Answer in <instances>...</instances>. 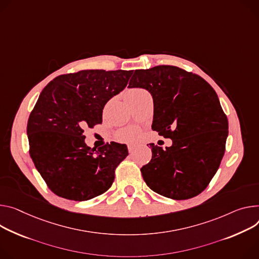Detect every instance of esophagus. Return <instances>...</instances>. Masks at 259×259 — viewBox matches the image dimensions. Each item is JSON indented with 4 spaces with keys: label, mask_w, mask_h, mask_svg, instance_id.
<instances>
[{
    "label": "esophagus",
    "mask_w": 259,
    "mask_h": 259,
    "mask_svg": "<svg viewBox=\"0 0 259 259\" xmlns=\"http://www.w3.org/2000/svg\"><path fill=\"white\" fill-rule=\"evenodd\" d=\"M136 150V145H128V151L130 154H133Z\"/></svg>",
    "instance_id": "34e87169"
}]
</instances>
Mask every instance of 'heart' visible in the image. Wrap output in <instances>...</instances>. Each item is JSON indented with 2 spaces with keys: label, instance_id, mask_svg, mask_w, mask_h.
Returning <instances> with one entry per match:
<instances>
[{
  "label": "heart",
  "instance_id": "heart-1",
  "mask_svg": "<svg viewBox=\"0 0 259 259\" xmlns=\"http://www.w3.org/2000/svg\"><path fill=\"white\" fill-rule=\"evenodd\" d=\"M145 93L144 90L142 89H131L127 92V98H133V97H136L138 95H140V94ZM135 137V131L132 130V129H127V130H124L120 133V138L122 140H131Z\"/></svg>",
  "mask_w": 259,
  "mask_h": 259
}]
</instances>
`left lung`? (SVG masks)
I'll use <instances>...</instances> for the list:
<instances>
[{
	"label": "left lung",
	"mask_w": 259,
	"mask_h": 259,
	"mask_svg": "<svg viewBox=\"0 0 259 259\" xmlns=\"http://www.w3.org/2000/svg\"><path fill=\"white\" fill-rule=\"evenodd\" d=\"M128 88L151 93L152 129L172 139V146L164 150L150 144L152 159L140 168L146 184L176 200L201 193L219 168L228 136V121L215 90L202 77L167 65L135 70Z\"/></svg>",
	"instance_id": "1"
}]
</instances>
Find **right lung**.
Here are the masks:
<instances>
[{"mask_svg": "<svg viewBox=\"0 0 259 259\" xmlns=\"http://www.w3.org/2000/svg\"><path fill=\"white\" fill-rule=\"evenodd\" d=\"M133 71L82 70L53 79L32 110L27 133L30 156L50 189L60 197L84 201L111 187L126 145L91 149L83 129L102 123L104 105L123 91Z\"/></svg>", "mask_w": 259, "mask_h": 259, "instance_id": "add662e5", "label": "right lung"}]
</instances>
